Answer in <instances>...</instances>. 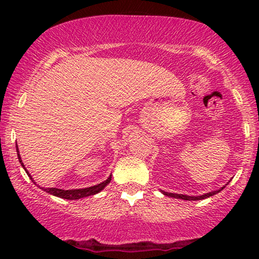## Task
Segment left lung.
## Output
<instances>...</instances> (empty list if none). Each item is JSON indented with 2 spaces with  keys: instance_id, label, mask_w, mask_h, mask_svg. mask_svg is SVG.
Segmentation results:
<instances>
[{
  "instance_id": "obj_1",
  "label": "left lung",
  "mask_w": 259,
  "mask_h": 259,
  "mask_svg": "<svg viewBox=\"0 0 259 259\" xmlns=\"http://www.w3.org/2000/svg\"><path fill=\"white\" fill-rule=\"evenodd\" d=\"M229 184V183H228ZM226 184V185H228ZM225 186L221 187V189L217 190V191H211V192L208 193H204L201 194V196H186V194H178V193H168V192H165V191H161L162 193L165 194V196L167 197H172V198H176V199H183V200H201V199H206V198L211 197V196H214V194H217L218 192H221V191L224 189Z\"/></svg>"
}]
</instances>
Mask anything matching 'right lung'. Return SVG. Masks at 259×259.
I'll return each instance as SVG.
<instances>
[{
	"mask_svg": "<svg viewBox=\"0 0 259 259\" xmlns=\"http://www.w3.org/2000/svg\"><path fill=\"white\" fill-rule=\"evenodd\" d=\"M16 152H17V158H19V161L21 162V165H22V167L24 168V171L28 175V177L31 179V182L34 184H36L34 182V179L31 178V176L29 175V172L27 171L26 166L23 165L22 162V159L20 157V152H19V147H17V144H16ZM112 180V175L108 177L107 179L105 180V182H102L100 184H98V185H94V186H91V187H86V189H75V190H62V189H56V187H40L41 190L46 191V192L49 193V194H53V196L55 197H60V198H63V199H68V200H74V199H80V198H84V197H90V196H94V194H97L100 192L105 189L106 186L108 185L109 183H111Z\"/></svg>",
	"mask_w": 259,
	"mask_h": 259,
	"instance_id": "1",
	"label": "right lung"
}]
</instances>
